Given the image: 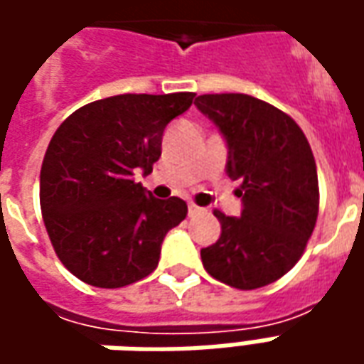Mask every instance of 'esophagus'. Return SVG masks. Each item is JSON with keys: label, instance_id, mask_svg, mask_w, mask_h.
I'll return each instance as SVG.
<instances>
[{"label": "esophagus", "instance_id": "esophagus-1", "mask_svg": "<svg viewBox=\"0 0 364 364\" xmlns=\"http://www.w3.org/2000/svg\"><path fill=\"white\" fill-rule=\"evenodd\" d=\"M187 208H189V216H197V214L203 213V208L195 205V203H189V206H187Z\"/></svg>", "mask_w": 364, "mask_h": 364}]
</instances>
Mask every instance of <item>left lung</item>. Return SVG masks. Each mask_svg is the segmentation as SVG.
<instances>
[{
    "instance_id": "1",
    "label": "left lung",
    "mask_w": 364,
    "mask_h": 364,
    "mask_svg": "<svg viewBox=\"0 0 364 364\" xmlns=\"http://www.w3.org/2000/svg\"><path fill=\"white\" fill-rule=\"evenodd\" d=\"M197 109L226 140V173L240 181L242 216L220 220L218 242L200 250L206 273L240 290L279 281L312 236L320 191L304 132L287 112L244 93L198 95Z\"/></svg>"
}]
</instances>
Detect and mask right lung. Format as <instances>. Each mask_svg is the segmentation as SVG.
<instances>
[{
    "label": "right lung",
    "mask_w": 364,
    "mask_h": 364,
    "mask_svg": "<svg viewBox=\"0 0 364 364\" xmlns=\"http://www.w3.org/2000/svg\"><path fill=\"white\" fill-rule=\"evenodd\" d=\"M195 93H127L72 112L41 167V208L64 267L99 289H120L158 267L161 242L187 216L179 197H151L134 173H151L166 127Z\"/></svg>",
    "instance_id": "add662e5"
}]
</instances>
